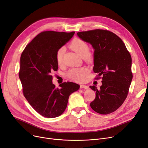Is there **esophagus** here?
<instances>
[{
	"label": "esophagus",
	"mask_w": 148,
	"mask_h": 148,
	"mask_svg": "<svg viewBox=\"0 0 148 148\" xmlns=\"http://www.w3.org/2000/svg\"><path fill=\"white\" fill-rule=\"evenodd\" d=\"M80 89H88L89 88L88 86H86V85H83V84L80 85Z\"/></svg>",
	"instance_id": "34e87169"
}]
</instances>
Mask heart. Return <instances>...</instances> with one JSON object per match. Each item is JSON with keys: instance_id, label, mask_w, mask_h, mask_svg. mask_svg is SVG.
Wrapping results in <instances>:
<instances>
[{"instance_id": "obj_1", "label": "heart", "mask_w": 148, "mask_h": 148, "mask_svg": "<svg viewBox=\"0 0 148 148\" xmlns=\"http://www.w3.org/2000/svg\"><path fill=\"white\" fill-rule=\"evenodd\" d=\"M69 47L82 58H89L90 56V54L89 52V47L88 44L80 38H74L70 43ZM65 51V49L64 47H61L56 51V60L57 64L59 65H61L63 64ZM88 73V69L86 67L73 68L69 70L67 75L72 80L75 82H82L83 80L84 76L87 74Z\"/></svg>"}]
</instances>
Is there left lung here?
I'll use <instances>...</instances> for the list:
<instances>
[{
	"mask_svg": "<svg viewBox=\"0 0 148 148\" xmlns=\"http://www.w3.org/2000/svg\"><path fill=\"white\" fill-rule=\"evenodd\" d=\"M77 35L94 48L93 70L98 74L96 79H102L99 89L90 86L96 92L90 106L99 114L111 113L122 106L128 94L133 79L130 53L121 39L109 30L95 29Z\"/></svg>",
	"mask_w": 148,
	"mask_h": 148,
	"instance_id": "8db88e82",
	"label": "left lung"
}]
</instances>
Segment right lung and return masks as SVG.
I'll use <instances>...</instances> for the list:
<instances>
[{"label":"right lung","instance_id":"add662e5","mask_svg":"<svg viewBox=\"0 0 148 148\" xmlns=\"http://www.w3.org/2000/svg\"><path fill=\"white\" fill-rule=\"evenodd\" d=\"M75 32L49 30L39 34L21 53L19 78L23 92L34 109L45 118H53L66 109L69 95L79 90L80 85L64 82L56 88L51 72L56 71L57 50L70 40Z\"/></svg>","mask_w":148,"mask_h":148}]
</instances>
